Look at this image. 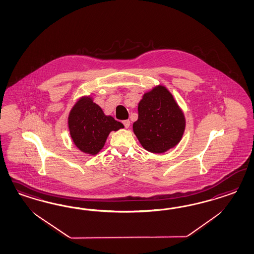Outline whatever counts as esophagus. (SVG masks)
I'll return each mask as SVG.
<instances>
[{
	"instance_id": "34e87169",
	"label": "esophagus",
	"mask_w": 254,
	"mask_h": 254,
	"mask_svg": "<svg viewBox=\"0 0 254 254\" xmlns=\"http://www.w3.org/2000/svg\"><path fill=\"white\" fill-rule=\"evenodd\" d=\"M123 125L126 128H128L129 126H130V121L129 120H124Z\"/></svg>"
}]
</instances>
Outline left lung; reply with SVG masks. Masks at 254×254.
Instances as JSON below:
<instances>
[{
  "mask_svg": "<svg viewBox=\"0 0 254 254\" xmlns=\"http://www.w3.org/2000/svg\"><path fill=\"white\" fill-rule=\"evenodd\" d=\"M138 111L133 130L147 151L162 154L180 142L185 132V116L166 87L159 85L145 93Z\"/></svg>",
  "mask_w": 254,
  "mask_h": 254,
  "instance_id": "obj_1",
  "label": "left lung"
}]
</instances>
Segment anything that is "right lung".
Returning <instances> with one entry per match:
<instances>
[{
	"mask_svg": "<svg viewBox=\"0 0 254 254\" xmlns=\"http://www.w3.org/2000/svg\"><path fill=\"white\" fill-rule=\"evenodd\" d=\"M69 129L74 144L82 152L96 154L104 146L111 131L123 128V124L104 115L90 97L83 98L71 109Z\"/></svg>",
	"mask_w": 254,
	"mask_h": 254,
	"instance_id": "add662e5",
	"label": "right lung"
}]
</instances>
